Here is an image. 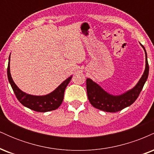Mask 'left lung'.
I'll use <instances>...</instances> for the list:
<instances>
[{"label":"left lung","instance_id":"obj_1","mask_svg":"<svg viewBox=\"0 0 154 154\" xmlns=\"http://www.w3.org/2000/svg\"><path fill=\"white\" fill-rule=\"evenodd\" d=\"M146 53V69L143 75L137 84L132 90L121 95L114 96L104 91L98 84L91 79H86V88L88 100L93 107L106 112H117L125 108L132 105L135 101L143 88L145 82L147 80L149 66H148L147 54L143 45Z\"/></svg>","mask_w":154,"mask_h":154}]
</instances>
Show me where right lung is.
Listing matches in <instances>:
<instances>
[{
  "instance_id": "obj_1",
  "label": "right lung",
  "mask_w": 154,
  "mask_h": 154,
  "mask_svg": "<svg viewBox=\"0 0 154 154\" xmlns=\"http://www.w3.org/2000/svg\"><path fill=\"white\" fill-rule=\"evenodd\" d=\"M7 75L8 81L19 101L24 106L38 112H46L58 109L62 103L65 89L72 79V76L67 78L50 94L43 96H35L22 92L13 81L10 73V56L7 68Z\"/></svg>"
}]
</instances>
